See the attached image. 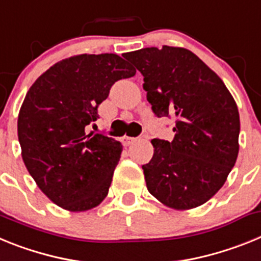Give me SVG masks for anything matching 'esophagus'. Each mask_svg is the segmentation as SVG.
<instances>
[{
    "label": "esophagus",
    "instance_id": "obj_1",
    "mask_svg": "<svg viewBox=\"0 0 261 261\" xmlns=\"http://www.w3.org/2000/svg\"><path fill=\"white\" fill-rule=\"evenodd\" d=\"M136 141H137V138L136 137H128V136H124V137L121 138V142H123L125 146H129V145L135 144Z\"/></svg>",
    "mask_w": 261,
    "mask_h": 261
}]
</instances>
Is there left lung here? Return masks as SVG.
<instances>
[{
    "label": "left lung",
    "mask_w": 261,
    "mask_h": 261,
    "mask_svg": "<svg viewBox=\"0 0 261 261\" xmlns=\"http://www.w3.org/2000/svg\"><path fill=\"white\" fill-rule=\"evenodd\" d=\"M144 75L147 102L158 117H175L174 140H151L142 166L147 191L175 211L197 208L225 184L239 151V112L218 75L186 48L163 45L129 52Z\"/></svg>",
    "instance_id": "left-lung-1"
}]
</instances>
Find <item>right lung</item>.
<instances>
[{
  "mask_svg": "<svg viewBox=\"0 0 261 261\" xmlns=\"http://www.w3.org/2000/svg\"><path fill=\"white\" fill-rule=\"evenodd\" d=\"M136 69L115 53L77 55L50 66L27 91L18 115L23 162L62 209L85 212L107 196L121 144L86 133L111 86Z\"/></svg>",
  "mask_w": 261,
  "mask_h": 261,
  "instance_id": "obj_1",
  "label": "right lung"
}]
</instances>
